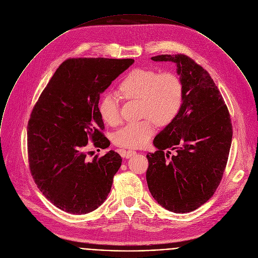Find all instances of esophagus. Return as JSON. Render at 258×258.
I'll list each match as a JSON object with an SVG mask.
<instances>
[{"instance_id": "34e87169", "label": "esophagus", "mask_w": 258, "mask_h": 258, "mask_svg": "<svg viewBox=\"0 0 258 258\" xmlns=\"http://www.w3.org/2000/svg\"><path fill=\"white\" fill-rule=\"evenodd\" d=\"M120 154H121V156L122 157H124V158H130V157H132L133 155H135L136 154V151H134V150H120Z\"/></svg>"}]
</instances>
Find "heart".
Wrapping results in <instances>:
<instances>
[{
    "mask_svg": "<svg viewBox=\"0 0 258 258\" xmlns=\"http://www.w3.org/2000/svg\"><path fill=\"white\" fill-rule=\"evenodd\" d=\"M119 94L125 100H140L141 115L146 117L119 129L113 142L120 147L139 148L145 145L155 132V122L166 125L179 113L183 103V86L180 78L172 72L158 73L137 68L130 71L120 82ZM105 123L117 125L121 120L120 99L116 93H105L98 105Z\"/></svg>",
    "mask_w": 258,
    "mask_h": 258,
    "instance_id": "1",
    "label": "heart"
}]
</instances>
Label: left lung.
<instances>
[{"mask_svg":"<svg viewBox=\"0 0 258 258\" xmlns=\"http://www.w3.org/2000/svg\"><path fill=\"white\" fill-rule=\"evenodd\" d=\"M151 59L176 64L183 103L155 137L157 151L147 154L148 188L165 209L191 212L212 197L222 179L232 140L230 115L208 72L191 58L177 54Z\"/></svg>","mask_w":258,"mask_h":258,"instance_id":"left-lung-1","label":"left lung"}]
</instances>
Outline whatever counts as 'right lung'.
<instances>
[{"label":"right lung","mask_w":258,"mask_h":258,"mask_svg":"<svg viewBox=\"0 0 258 258\" xmlns=\"http://www.w3.org/2000/svg\"><path fill=\"white\" fill-rule=\"evenodd\" d=\"M133 59L73 58L64 61L33 108L28 123L31 174L40 191L59 209L86 214L107 198L122 158L111 150L87 159L88 141L107 148L100 95Z\"/></svg>","instance_id":"1"}]
</instances>
